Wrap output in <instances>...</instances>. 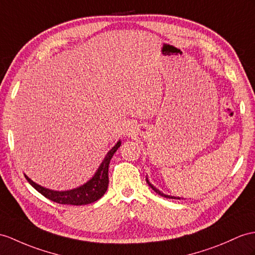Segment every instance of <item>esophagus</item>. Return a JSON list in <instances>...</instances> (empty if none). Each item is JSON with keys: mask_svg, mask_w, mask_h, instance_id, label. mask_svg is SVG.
<instances>
[{"mask_svg": "<svg viewBox=\"0 0 255 255\" xmlns=\"http://www.w3.org/2000/svg\"><path fill=\"white\" fill-rule=\"evenodd\" d=\"M134 132H135L134 127L132 126L131 123H128V127H127V133H128V134H132V133H134Z\"/></svg>", "mask_w": 255, "mask_h": 255, "instance_id": "esophagus-1", "label": "esophagus"}]
</instances>
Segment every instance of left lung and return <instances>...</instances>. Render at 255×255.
Segmentation results:
<instances>
[{"instance_id": "1", "label": "left lung", "mask_w": 255, "mask_h": 255, "mask_svg": "<svg viewBox=\"0 0 255 255\" xmlns=\"http://www.w3.org/2000/svg\"><path fill=\"white\" fill-rule=\"evenodd\" d=\"M146 181H147L148 185H149V186H150V187H151V188H152V189H153L154 191H156V192H157V194H159L160 196H162V197H165V198H170V199H181V198H177V197H172V196H169V195H164V194H163V192H161V191H160L159 189H157L156 187H154V186H153L152 184H150V182H149V181H148V178H147V177H146Z\"/></svg>"}]
</instances>
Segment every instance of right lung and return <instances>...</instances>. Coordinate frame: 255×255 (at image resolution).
<instances>
[{
	"label": "right lung",
	"instance_id": "add662e5",
	"mask_svg": "<svg viewBox=\"0 0 255 255\" xmlns=\"http://www.w3.org/2000/svg\"><path fill=\"white\" fill-rule=\"evenodd\" d=\"M121 146V141L119 140L117 144L110 149L108 153L105 157L102 164L99 165L98 170L96 171L95 175L93 176L89 182H86L80 187H77L71 190L66 191H56L48 188H44L39 184L34 183L33 181L24 175L29 184L32 186L34 189L38 190L41 195L44 196L47 199L59 204H71V206H84L92 202H95L104 196L106 192L109 184L108 177V169L110 160L113 158L117 149Z\"/></svg>",
	"mask_w": 255,
	"mask_h": 255
}]
</instances>
